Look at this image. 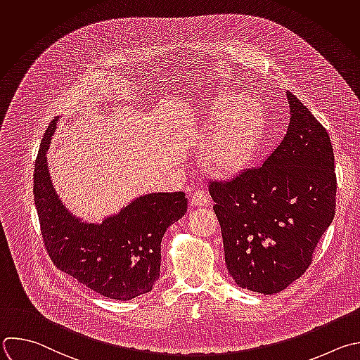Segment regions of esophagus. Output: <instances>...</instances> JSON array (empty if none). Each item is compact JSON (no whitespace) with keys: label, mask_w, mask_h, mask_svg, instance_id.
I'll list each match as a JSON object with an SVG mask.
<instances>
[{"label":"esophagus","mask_w":360,"mask_h":360,"mask_svg":"<svg viewBox=\"0 0 360 360\" xmlns=\"http://www.w3.org/2000/svg\"><path fill=\"white\" fill-rule=\"evenodd\" d=\"M209 202V196L203 191H195L191 196L192 206H206Z\"/></svg>","instance_id":"1"}]
</instances>
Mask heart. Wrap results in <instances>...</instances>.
I'll return each instance as SVG.
<instances>
[{
  "instance_id": "1",
  "label": "heart",
  "mask_w": 360,
  "mask_h": 360,
  "mask_svg": "<svg viewBox=\"0 0 360 360\" xmlns=\"http://www.w3.org/2000/svg\"><path fill=\"white\" fill-rule=\"evenodd\" d=\"M231 101V94H221L210 110L212 124L209 133L214 130V134L207 158L213 168L223 172L236 171L250 158L264 126L262 105L255 97H237L233 105L226 112L225 107Z\"/></svg>"
}]
</instances>
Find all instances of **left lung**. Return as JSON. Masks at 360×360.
<instances>
[{
    "label": "left lung",
    "mask_w": 360,
    "mask_h": 360,
    "mask_svg": "<svg viewBox=\"0 0 360 360\" xmlns=\"http://www.w3.org/2000/svg\"><path fill=\"white\" fill-rule=\"evenodd\" d=\"M287 98V134L263 165L209 182L227 271L238 287L264 295L307 271L336 209L329 134L292 93Z\"/></svg>",
    "instance_id": "obj_1"
}]
</instances>
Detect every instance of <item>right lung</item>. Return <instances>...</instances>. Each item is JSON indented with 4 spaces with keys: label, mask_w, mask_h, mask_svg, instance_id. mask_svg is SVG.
Masks as SVG:
<instances>
[{
    "label": "right lung",
    "mask_w": 360,
    "mask_h": 360,
    "mask_svg": "<svg viewBox=\"0 0 360 360\" xmlns=\"http://www.w3.org/2000/svg\"><path fill=\"white\" fill-rule=\"evenodd\" d=\"M55 122L44 136L34 171L35 206L52 263L111 300L129 301L150 292L160 278L164 233L186 213L185 193H150L101 224L82 223L60 203L48 174L45 155Z\"/></svg>",
    "instance_id": "add662e5"
}]
</instances>
